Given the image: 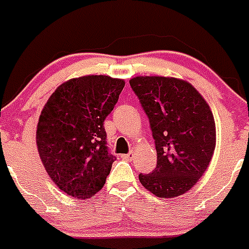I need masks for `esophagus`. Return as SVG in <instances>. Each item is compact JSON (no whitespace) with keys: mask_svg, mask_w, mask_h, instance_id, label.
<instances>
[{"mask_svg":"<svg viewBox=\"0 0 249 249\" xmlns=\"http://www.w3.org/2000/svg\"><path fill=\"white\" fill-rule=\"evenodd\" d=\"M123 158L124 159H127V160H132V159H133V157H134V154L133 153H128V154H124V156H122Z\"/></svg>","mask_w":249,"mask_h":249,"instance_id":"34e87169","label":"esophagus"}]
</instances>
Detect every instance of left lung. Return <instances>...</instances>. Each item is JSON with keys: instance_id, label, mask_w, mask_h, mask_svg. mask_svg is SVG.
<instances>
[{"instance_id": "8db88e82", "label": "left lung", "mask_w": 249, "mask_h": 249, "mask_svg": "<svg viewBox=\"0 0 249 249\" xmlns=\"http://www.w3.org/2000/svg\"><path fill=\"white\" fill-rule=\"evenodd\" d=\"M156 143L157 168L140 181L158 197H177L206 172L216 147L210 106L190 83L177 77L136 76L129 80Z\"/></svg>"}]
</instances>
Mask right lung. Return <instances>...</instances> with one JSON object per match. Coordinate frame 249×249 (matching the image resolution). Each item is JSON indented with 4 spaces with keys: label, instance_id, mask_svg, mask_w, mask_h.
<instances>
[{
    "label": "right lung",
    "instance_id": "right-lung-1",
    "mask_svg": "<svg viewBox=\"0 0 249 249\" xmlns=\"http://www.w3.org/2000/svg\"><path fill=\"white\" fill-rule=\"evenodd\" d=\"M124 80L88 75L61 84L42 109L36 126L40 160L60 190L89 199L104 188L115 157L107 149L104 122Z\"/></svg>",
    "mask_w": 249,
    "mask_h": 249
}]
</instances>
